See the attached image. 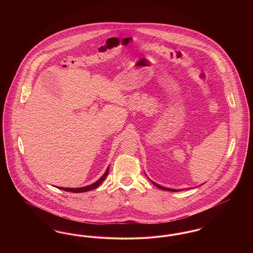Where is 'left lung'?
<instances>
[{
  "mask_svg": "<svg viewBox=\"0 0 253 253\" xmlns=\"http://www.w3.org/2000/svg\"><path fill=\"white\" fill-rule=\"evenodd\" d=\"M155 186H157V188H159V189H161V190H164V191H170V192H177V190H173V189H169V188H165V187H162V186H160V185H158L157 183H155V182H153V181H151Z\"/></svg>",
  "mask_w": 253,
  "mask_h": 253,
  "instance_id": "1",
  "label": "left lung"
}]
</instances>
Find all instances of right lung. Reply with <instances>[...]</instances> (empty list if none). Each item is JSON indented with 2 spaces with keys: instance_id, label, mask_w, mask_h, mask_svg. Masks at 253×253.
Segmentation results:
<instances>
[{
  "instance_id": "add662e5",
  "label": "right lung",
  "mask_w": 253,
  "mask_h": 253,
  "mask_svg": "<svg viewBox=\"0 0 253 253\" xmlns=\"http://www.w3.org/2000/svg\"><path fill=\"white\" fill-rule=\"evenodd\" d=\"M109 173V167L106 169L105 173L98 179V180L95 182L94 184L92 185H89V186H86V187H83V188H77V189H72V188H59L60 190H63V191H66V192H71V193H84V192H88V191H91V190H94L97 188L101 183L102 181L104 180L106 178V176L108 175Z\"/></svg>"
}]
</instances>
